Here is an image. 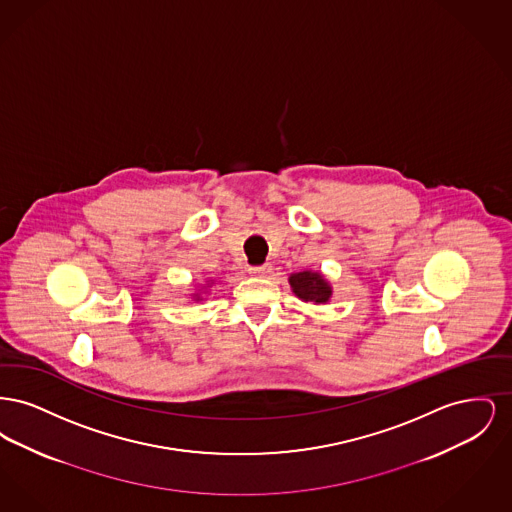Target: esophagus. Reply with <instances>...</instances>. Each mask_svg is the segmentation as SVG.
<instances>
[{"label": "esophagus", "instance_id": "obj_1", "mask_svg": "<svg viewBox=\"0 0 512 512\" xmlns=\"http://www.w3.org/2000/svg\"><path fill=\"white\" fill-rule=\"evenodd\" d=\"M272 272L270 265H261V267H249V274L257 276V278H267L268 274Z\"/></svg>", "mask_w": 512, "mask_h": 512}]
</instances>
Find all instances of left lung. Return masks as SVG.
Listing matches in <instances>:
<instances>
[{
	"label": "left lung",
	"instance_id": "obj_1",
	"mask_svg": "<svg viewBox=\"0 0 512 512\" xmlns=\"http://www.w3.org/2000/svg\"><path fill=\"white\" fill-rule=\"evenodd\" d=\"M290 286L293 293L305 301V303H328V299L332 297V288L330 284L324 280V276L320 272L313 270H303V272H295L290 276Z\"/></svg>",
	"mask_w": 512,
	"mask_h": 512
}]
</instances>
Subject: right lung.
<instances>
[{"mask_svg": "<svg viewBox=\"0 0 512 512\" xmlns=\"http://www.w3.org/2000/svg\"><path fill=\"white\" fill-rule=\"evenodd\" d=\"M194 299H197V301H199V295H197V293H195Z\"/></svg>", "mask_w": 512, "mask_h": 512, "instance_id": "add662e5", "label": "right lung"}]
</instances>
